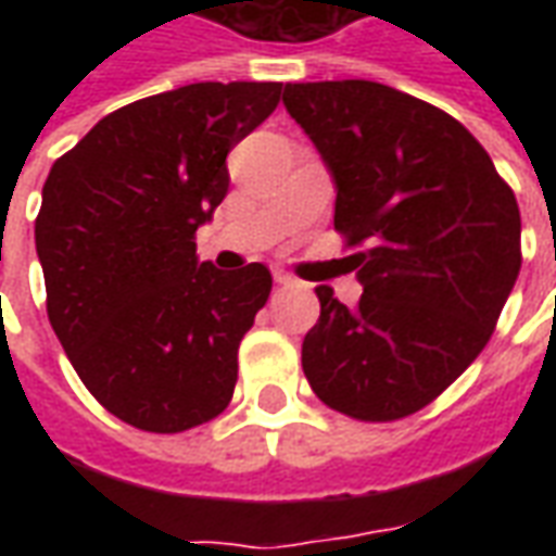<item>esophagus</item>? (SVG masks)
Listing matches in <instances>:
<instances>
[{
  "label": "esophagus",
  "mask_w": 556,
  "mask_h": 556,
  "mask_svg": "<svg viewBox=\"0 0 556 556\" xmlns=\"http://www.w3.org/2000/svg\"><path fill=\"white\" fill-rule=\"evenodd\" d=\"M274 282H279V286H291V282H294V277H291V274H286V270H274Z\"/></svg>",
  "instance_id": "34e87169"
}]
</instances>
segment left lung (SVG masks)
<instances>
[{"label":"left lung","mask_w":556,"mask_h":556,"mask_svg":"<svg viewBox=\"0 0 556 556\" xmlns=\"http://www.w3.org/2000/svg\"><path fill=\"white\" fill-rule=\"evenodd\" d=\"M282 103L337 184L357 306L315 289L303 375L339 414L426 408L485 349L521 270V214L489 151L438 106L372 79L289 83Z\"/></svg>","instance_id":"1"}]
</instances>
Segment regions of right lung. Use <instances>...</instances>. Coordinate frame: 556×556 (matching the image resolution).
I'll return each mask as SVG.
<instances>
[{"label":"right lung","mask_w":556,"mask_h":556,"mask_svg":"<svg viewBox=\"0 0 556 556\" xmlns=\"http://www.w3.org/2000/svg\"><path fill=\"white\" fill-rule=\"evenodd\" d=\"M282 83H193L115 110L53 163L35 219L47 315L79 381L142 431L226 410L238 345L270 294L265 265L223 274L195 229L229 193L226 157Z\"/></svg>","instance_id":"right-lung-1"}]
</instances>
